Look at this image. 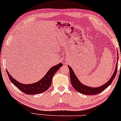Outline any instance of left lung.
I'll use <instances>...</instances> for the list:
<instances>
[{"instance_id": "obj_1", "label": "left lung", "mask_w": 121, "mask_h": 121, "mask_svg": "<svg viewBox=\"0 0 121 121\" xmlns=\"http://www.w3.org/2000/svg\"><path fill=\"white\" fill-rule=\"evenodd\" d=\"M117 62L116 63L115 70L114 73L112 76L111 77L110 79L109 80L106 84L102 85L100 87H92L88 86L86 85L82 84L79 79L77 78V77L74 74V72L73 71L72 69L71 68L70 66L68 65L70 71V79L73 88L78 92L84 95H95L98 94L102 92L105 89H106L109 85L112 84V82L116 76L117 70V63H118V52H117Z\"/></svg>"}]
</instances>
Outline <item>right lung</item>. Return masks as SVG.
Returning a JSON list of instances; mask_svg holds the SVG:
<instances>
[{
	"mask_svg": "<svg viewBox=\"0 0 121 121\" xmlns=\"http://www.w3.org/2000/svg\"><path fill=\"white\" fill-rule=\"evenodd\" d=\"M62 63H59L55 66H52L48 71L46 74L39 82L33 83L31 84H25L20 82L9 74V73L7 71V73L11 82L13 83L19 90L24 93L28 95H33L40 94L46 91L50 87L52 82V77L54 76L58 69L63 66Z\"/></svg>",
	"mask_w": 121,
	"mask_h": 121,
	"instance_id": "1",
	"label": "right lung"
}]
</instances>
